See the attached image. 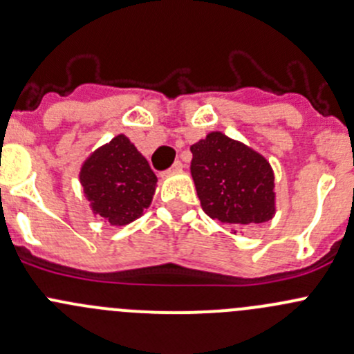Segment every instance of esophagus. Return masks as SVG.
Masks as SVG:
<instances>
[{"label": "esophagus", "mask_w": 354, "mask_h": 354, "mask_svg": "<svg viewBox=\"0 0 354 354\" xmlns=\"http://www.w3.org/2000/svg\"><path fill=\"white\" fill-rule=\"evenodd\" d=\"M181 169H183V162H181V160H176V162H174L173 166H171L169 173H180Z\"/></svg>", "instance_id": "obj_1"}]
</instances>
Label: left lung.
I'll return each instance as SVG.
<instances>
[{
    "label": "left lung",
    "instance_id": "obj_1",
    "mask_svg": "<svg viewBox=\"0 0 354 354\" xmlns=\"http://www.w3.org/2000/svg\"><path fill=\"white\" fill-rule=\"evenodd\" d=\"M192 176L203 212L233 227L257 226L276 216V183L269 160L221 131L190 147Z\"/></svg>",
    "mask_w": 354,
    "mask_h": 354
}]
</instances>
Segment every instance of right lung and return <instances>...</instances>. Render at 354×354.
<instances>
[{
	"label": "right lung",
	"instance_id": "obj_1",
	"mask_svg": "<svg viewBox=\"0 0 354 354\" xmlns=\"http://www.w3.org/2000/svg\"><path fill=\"white\" fill-rule=\"evenodd\" d=\"M80 185L94 216L111 226H127L151 207L157 176L127 135L95 149L80 167Z\"/></svg>",
	"mask_w": 354,
	"mask_h": 354
}]
</instances>
